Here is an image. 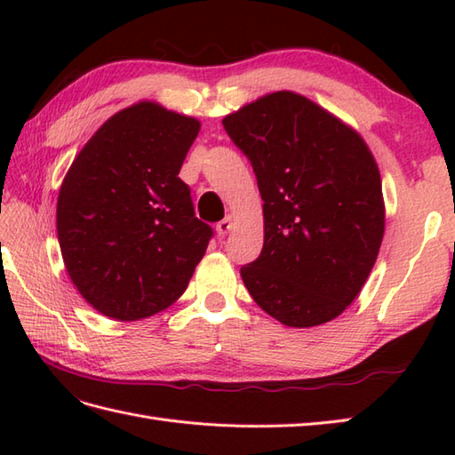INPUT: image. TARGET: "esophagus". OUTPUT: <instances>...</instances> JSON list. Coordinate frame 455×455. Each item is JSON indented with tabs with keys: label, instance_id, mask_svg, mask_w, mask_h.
<instances>
[{
	"label": "esophagus",
	"instance_id": "esophagus-1",
	"mask_svg": "<svg viewBox=\"0 0 455 455\" xmlns=\"http://www.w3.org/2000/svg\"><path fill=\"white\" fill-rule=\"evenodd\" d=\"M230 230H233V217H230V215L222 219L220 222H217V235H219V236L228 235Z\"/></svg>",
	"mask_w": 455,
	"mask_h": 455
}]
</instances>
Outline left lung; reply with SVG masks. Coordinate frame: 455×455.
Instances as JSON below:
<instances>
[{"instance_id": "8db88e82", "label": "left lung", "mask_w": 455, "mask_h": 455, "mask_svg": "<svg viewBox=\"0 0 455 455\" xmlns=\"http://www.w3.org/2000/svg\"><path fill=\"white\" fill-rule=\"evenodd\" d=\"M264 199V248L240 275L279 323L318 326L362 291L385 233L381 176L352 127L295 92L222 119Z\"/></svg>"}]
</instances>
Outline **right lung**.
I'll use <instances>...</instances> for the list:
<instances>
[{
  "label": "right lung",
  "instance_id": "obj_1",
  "mask_svg": "<svg viewBox=\"0 0 455 455\" xmlns=\"http://www.w3.org/2000/svg\"><path fill=\"white\" fill-rule=\"evenodd\" d=\"M201 123L139 101L85 142L60 186L56 233L72 283L95 311L140 321L176 303L212 228L178 173Z\"/></svg>",
  "mask_w": 455,
  "mask_h": 455
}]
</instances>
